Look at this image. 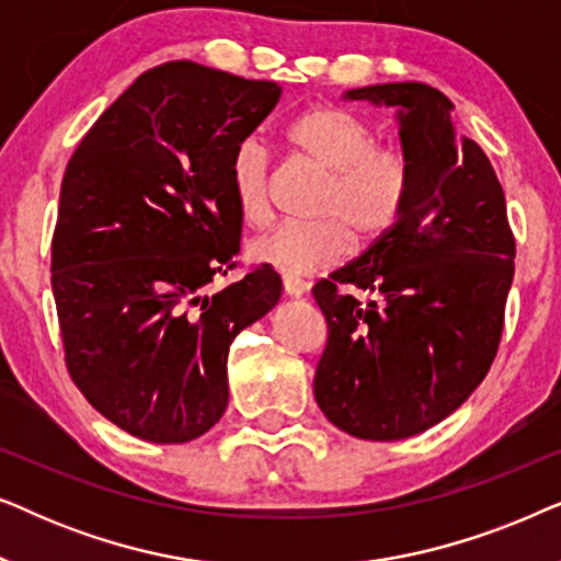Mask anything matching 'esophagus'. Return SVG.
<instances>
[{
    "label": "esophagus",
    "mask_w": 561,
    "mask_h": 561,
    "mask_svg": "<svg viewBox=\"0 0 561 561\" xmlns=\"http://www.w3.org/2000/svg\"><path fill=\"white\" fill-rule=\"evenodd\" d=\"M283 290H286L288 298H301L306 294V283L286 275V278H283Z\"/></svg>",
    "instance_id": "34e87169"
}]
</instances>
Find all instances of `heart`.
Wrapping results in <instances>:
<instances>
[{"label":"heart","mask_w":561,"mask_h":561,"mask_svg":"<svg viewBox=\"0 0 561 561\" xmlns=\"http://www.w3.org/2000/svg\"><path fill=\"white\" fill-rule=\"evenodd\" d=\"M288 148L324 173L313 225H280L248 244L255 265L288 275L324 271L342 260L352 238L378 240L401 217L411 188V163L401 150L375 148L373 129L340 106H313L286 127ZM237 217L263 227L271 217L267 152L257 140L234 148L227 165Z\"/></svg>","instance_id":"1"}]
</instances>
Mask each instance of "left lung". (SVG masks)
Masks as SVG:
<instances>
[{
	"label": "left lung",
	"instance_id": "left-lung-1",
	"mask_svg": "<svg viewBox=\"0 0 561 561\" xmlns=\"http://www.w3.org/2000/svg\"><path fill=\"white\" fill-rule=\"evenodd\" d=\"M342 99L393 106L411 188L396 225L313 286L329 327L313 396L357 439H409L457 411L493 365L516 242L501 181L480 145L457 137L439 89L375 83Z\"/></svg>",
	"mask_w": 561,
	"mask_h": 561
}]
</instances>
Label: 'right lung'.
<instances>
[{"mask_svg": "<svg viewBox=\"0 0 561 561\" xmlns=\"http://www.w3.org/2000/svg\"><path fill=\"white\" fill-rule=\"evenodd\" d=\"M280 91L171 60L137 76L68 160L50 267L66 365L137 439L209 432L229 403V344L280 301L265 265L204 290L240 252L229 158Z\"/></svg>", "mask_w": 561, "mask_h": 561, "instance_id": "add662e5", "label": "right lung"}]
</instances>
